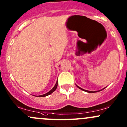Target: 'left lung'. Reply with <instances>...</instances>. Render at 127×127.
I'll return each instance as SVG.
<instances>
[{"instance_id":"8db88e82","label":"left lung","mask_w":127,"mask_h":127,"mask_svg":"<svg viewBox=\"0 0 127 127\" xmlns=\"http://www.w3.org/2000/svg\"><path fill=\"white\" fill-rule=\"evenodd\" d=\"M77 87V88H79V89H80V90H83V91H86V92H87V93H96V92H97V91H88V90H84V89H82V88H80V87H79V86H77V85H76ZM103 89H104V88H103ZM101 90H99V91H101Z\"/></svg>"}]
</instances>
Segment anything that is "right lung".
<instances>
[{
	"label": "right lung",
	"mask_w": 127,
	"mask_h": 127,
	"mask_svg": "<svg viewBox=\"0 0 127 127\" xmlns=\"http://www.w3.org/2000/svg\"><path fill=\"white\" fill-rule=\"evenodd\" d=\"M58 80H57V82H56V84H55V85H54V87H53V88H52V89L51 90H50V91H49V92L47 93L44 94V95H40V96H39V97H45V96H48V95H51V94L52 93L54 92V91H55L56 90L57 87H58Z\"/></svg>",
	"instance_id": "obj_1"
}]
</instances>
